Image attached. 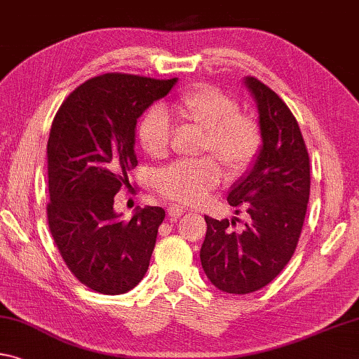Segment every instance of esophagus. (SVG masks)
I'll use <instances>...</instances> for the list:
<instances>
[{"instance_id": "34e87169", "label": "esophagus", "mask_w": 359, "mask_h": 359, "mask_svg": "<svg viewBox=\"0 0 359 359\" xmlns=\"http://www.w3.org/2000/svg\"><path fill=\"white\" fill-rule=\"evenodd\" d=\"M184 212H185V209L182 208V206H170V208H168V215H169V220H177L179 217H182V215H184Z\"/></svg>"}]
</instances>
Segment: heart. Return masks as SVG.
I'll list each match as a JSON object with an SVG mask.
<instances>
[{
  "mask_svg": "<svg viewBox=\"0 0 359 359\" xmlns=\"http://www.w3.org/2000/svg\"><path fill=\"white\" fill-rule=\"evenodd\" d=\"M170 111L180 121L204 130L201 153L217 157L230 177H240L257 161L264 145L260 124L252 115L240 111L238 102L222 89L210 84L193 88L172 102ZM169 134V116L161 108H150L139 119V145L151 158L166 156ZM215 158L177 161L159 170L158 191L182 204H200L224 177Z\"/></svg>",
  "mask_w": 359,
  "mask_h": 359,
  "instance_id": "obj_1",
  "label": "heart"
}]
</instances>
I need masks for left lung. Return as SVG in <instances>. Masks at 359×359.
Returning <instances> with one entry per match:
<instances>
[{
    "instance_id": "obj_1",
    "label": "left lung",
    "mask_w": 359,
    "mask_h": 359,
    "mask_svg": "<svg viewBox=\"0 0 359 359\" xmlns=\"http://www.w3.org/2000/svg\"><path fill=\"white\" fill-rule=\"evenodd\" d=\"M244 83L257 102L264 145L226 200L246 206L249 220L236 230L241 220L204 215L208 231L200 252L210 283L229 294L255 292L280 275L297 248L310 198V158L297 119L257 78Z\"/></svg>"
}]
</instances>
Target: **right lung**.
I'll return each instance as SVG.
<instances>
[{"label":"right lung","instance_id":"obj_1","mask_svg":"<svg viewBox=\"0 0 359 359\" xmlns=\"http://www.w3.org/2000/svg\"><path fill=\"white\" fill-rule=\"evenodd\" d=\"M177 78L105 73L88 79L55 113L48 140L50 235L68 270L95 292L118 295L149 270L163 208L139 209L130 220L113 210L129 189L137 118Z\"/></svg>","mask_w":359,"mask_h":359}]
</instances>
